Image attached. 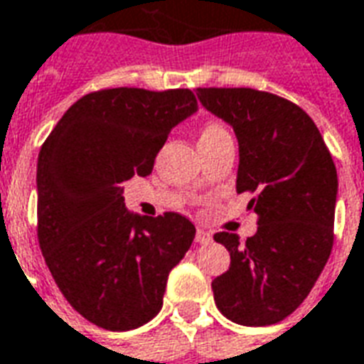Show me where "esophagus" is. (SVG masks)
Wrapping results in <instances>:
<instances>
[{
	"label": "esophagus",
	"instance_id": "obj_1",
	"mask_svg": "<svg viewBox=\"0 0 364 364\" xmlns=\"http://www.w3.org/2000/svg\"><path fill=\"white\" fill-rule=\"evenodd\" d=\"M211 240H213V238H211V232H209V230L198 229V232H196V242H198V244H209Z\"/></svg>",
	"mask_w": 364,
	"mask_h": 364
}]
</instances>
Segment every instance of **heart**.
I'll return each mask as SVG.
<instances>
[{
    "label": "heart",
    "instance_id": "1",
    "mask_svg": "<svg viewBox=\"0 0 364 364\" xmlns=\"http://www.w3.org/2000/svg\"><path fill=\"white\" fill-rule=\"evenodd\" d=\"M229 132L225 129V126L217 124V122H209L208 126L201 129L200 141H205V139H215V137H221V135H227Z\"/></svg>",
    "mask_w": 364,
    "mask_h": 364
}]
</instances>
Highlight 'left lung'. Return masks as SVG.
<instances>
[{
    "instance_id": "left-lung-1",
    "label": "left lung",
    "mask_w": 364,
    "mask_h": 364,
    "mask_svg": "<svg viewBox=\"0 0 364 364\" xmlns=\"http://www.w3.org/2000/svg\"><path fill=\"white\" fill-rule=\"evenodd\" d=\"M209 112L238 139L237 192H250L258 230L246 242L217 232L230 267L211 283L223 316L269 326L301 306L333 246L338 172L316 124L301 106L256 89H198Z\"/></svg>"
}]
</instances>
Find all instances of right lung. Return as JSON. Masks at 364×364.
I'll use <instances>...</instances> for the list:
<instances>
[{
  "instance_id": "1",
  "label": "right lung",
  "mask_w": 364,
  "mask_h": 364,
  "mask_svg": "<svg viewBox=\"0 0 364 364\" xmlns=\"http://www.w3.org/2000/svg\"><path fill=\"white\" fill-rule=\"evenodd\" d=\"M196 110L190 89H102L70 106L42 145V256L68 302L98 328L127 331L155 318L168 273L192 246L184 215L132 213L122 184L151 174L172 127Z\"/></svg>"
}]
</instances>
